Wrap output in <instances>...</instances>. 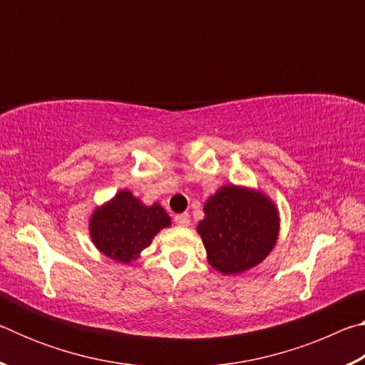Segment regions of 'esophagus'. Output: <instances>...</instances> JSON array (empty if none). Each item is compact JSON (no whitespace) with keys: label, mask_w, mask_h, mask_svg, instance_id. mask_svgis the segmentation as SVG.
<instances>
[{"label":"esophagus","mask_w":365,"mask_h":365,"mask_svg":"<svg viewBox=\"0 0 365 365\" xmlns=\"http://www.w3.org/2000/svg\"><path fill=\"white\" fill-rule=\"evenodd\" d=\"M174 220H175V224H177V225H180V227H188V225H190V214H187V212H183V214H177L175 217H174Z\"/></svg>","instance_id":"1"}]
</instances>
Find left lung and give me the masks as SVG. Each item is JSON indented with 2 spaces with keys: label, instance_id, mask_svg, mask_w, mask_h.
<instances>
[{
  "label": "left lung",
  "instance_id": "obj_1",
  "mask_svg": "<svg viewBox=\"0 0 365 365\" xmlns=\"http://www.w3.org/2000/svg\"><path fill=\"white\" fill-rule=\"evenodd\" d=\"M197 233L207 262L224 275L242 274L262 262L279 237V211L261 191L225 185L205 205Z\"/></svg>",
  "mask_w": 365,
  "mask_h": 365
}]
</instances>
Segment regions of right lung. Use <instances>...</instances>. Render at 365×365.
I'll list each match as a JSON object with an SVG mask.
<instances>
[{
  "mask_svg": "<svg viewBox=\"0 0 365 365\" xmlns=\"http://www.w3.org/2000/svg\"><path fill=\"white\" fill-rule=\"evenodd\" d=\"M169 225L170 217L163 206H145L130 191L122 190L91 215L90 235L104 256L128 264Z\"/></svg>",
  "mask_w": 365,
  "mask_h": 365,
  "instance_id": "1",
  "label": "right lung"
}]
</instances>
